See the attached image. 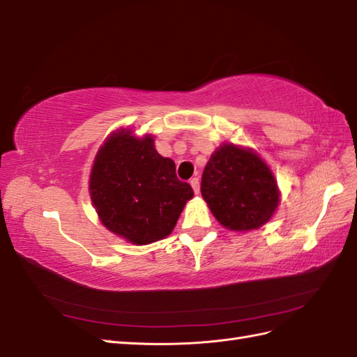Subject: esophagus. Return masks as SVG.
Wrapping results in <instances>:
<instances>
[{
  "label": "esophagus",
  "mask_w": 357,
  "mask_h": 357,
  "mask_svg": "<svg viewBox=\"0 0 357 357\" xmlns=\"http://www.w3.org/2000/svg\"><path fill=\"white\" fill-rule=\"evenodd\" d=\"M189 183H191V186H192V189H194V192H195V194H199V192H200V180H199L197 177L191 178V181H189Z\"/></svg>",
  "instance_id": "esophagus-1"
}]
</instances>
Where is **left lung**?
Listing matches in <instances>:
<instances>
[{
	"instance_id": "8db88e82",
	"label": "left lung",
	"mask_w": 357,
	"mask_h": 357,
	"mask_svg": "<svg viewBox=\"0 0 357 357\" xmlns=\"http://www.w3.org/2000/svg\"><path fill=\"white\" fill-rule=\"evenodd\" d=\"M200 191L213 215L231 231L260 228L280 202L268 165L254 151L232 143L222 144L211 155Z\"/></svg>"
}]
</instances>
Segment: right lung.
Masks as SVG:
<instances>
[{
    "instance_id": "add662e5",
    "label": "right lung",
    "mask_w": 357,
    "mask_h": 357,
    "mask_svg": "<svg viewBox=\"0 0 357 357\" xmlns=\"http://www.w3.org/2000/svg\"><path fill=\"white\" fill-rule=\"evenodd\" d=\"M89 191L101 223L128 242L148 245L171 234L194 191L154 138L130 130L107 137L93 160Z\"/></svg>"
}]
</instances>
